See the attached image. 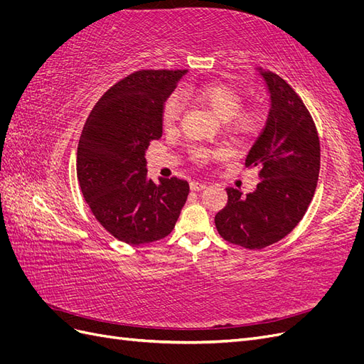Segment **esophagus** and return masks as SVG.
I'll return each instance as SVG.
<instances>
[{"mask_svg": "<svg viewBox=\"0 0 364 364\" xmlns=\"http://www.w3.org/2000/svg\"><path fill=\"white\" fill-rule=\"evenodd\" d=\"M190 188L191 191H202L206 188V183L205 182H199V181H193L190 183Z\"/></svg>", "mask_w": 364, "mask_h": 364, "instance_id": "34e87169", "label": "esophagus"}]
</instances>
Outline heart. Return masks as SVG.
Here are the masks:
<instances>
[{
	"mask_svg": "<svg viewBox=\"0 0 364 364\" xmlns=\"http://www.w3.org/2000/svg\"><path fill=\"white\" fill-rule=\"evenodd\" d=\"M193 94L196 100L211 109L214 115L222 121H226L228 129L240 138H250L257 135L262 127L264 117L258 109H241L243 107V97L228 85L211 83L196 87ZM182 112V98L179 94H171L162 106V126L170 129L176 124ZM190 156L196 164H209L225 156V149L222 147H203L197 146L190 150Z\"/></svg>",
	"mask_w": 364,
	"mask_h": 364,
	"instance_id": "heart-1",
	"label": "heart"
}]
</instances>
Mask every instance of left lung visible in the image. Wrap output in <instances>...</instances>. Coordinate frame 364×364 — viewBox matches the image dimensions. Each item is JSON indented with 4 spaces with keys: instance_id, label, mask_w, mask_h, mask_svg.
I'll list each match as a JSON object with an SVG mask.
<instances>
[{
    "instance_id": "left-lung-1",
    "label": "left lung",
    "mask_w": 364,
    "mask_h": 364,
    "mask_svg": "<svg viewBox=\"0 0 364 364\" xmlns=\"http://www.w3.org/2000/svg\"><path fill=\"white\" fill-rule=\"evenodd\" d=\"M261 74L272 106L246 158L249 168H259V183L246 197L228 188V205L215 215L222 238L250 250L278 243L297 226L313 200L321 170V142L302 98L278 74Z\"/></svg>"
}]
</instances>
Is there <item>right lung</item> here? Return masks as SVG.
Segmentation results:
<instances>
[{"instance_id": "right-lung-1", "label": "right lung", "mask_w": 364, "mask_h": 364, "mask_svg": "<svg viewBox=\"0 0 364 364\" xmlns=\"http://www.w3.org/2000/svg\"><path fill=\"white\" fill-rule=\"evenodd\" d=\"M185 70H139L102 95L77 147V179L85 200L109 234L139 246L167 237L190 185L147 179L144 153L162 135V106Z\"/></svg>"}]
</instances>
